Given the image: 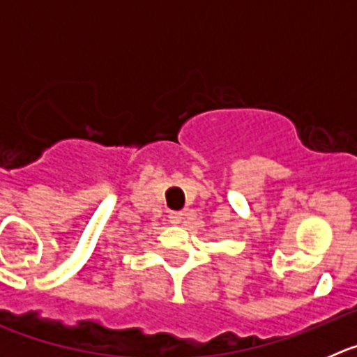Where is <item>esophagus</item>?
Masks as SVG:
<instances>
[{
  "mask_svg": "<svg viewBox=\"0 0 357 357\" xmlns=\"http://www.w3.org/2000/svg\"><path fill=\"white\" fill-rule=\"evenodd\" d=\"M168 218H169V223L176 225V223H181L182 220H184V214L178 213V211H173V213L168 214Z\"/></svg>",
  "mask_w": 357,
  "mask_h": 357,
  "instance_id": "esophagus-1",
  "label": "esophagus"
}]
</instances>
